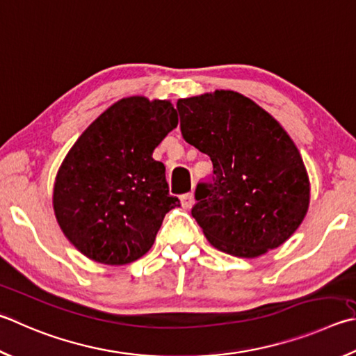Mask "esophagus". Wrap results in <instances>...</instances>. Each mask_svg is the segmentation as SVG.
<instances>
[{
    "label": "esophagus",
    "instance_id": "obj_1",
    "mask_svg": "<svg viewBox=\"0 0 356 356\" xmlns=\"http://www.w3.org/2000/svg\"><path fill=\"white\" fill-rule=\"evenodd\" d=\"M180 204H182L184 209H191L195 205V195L193 193H186V195L180 196Z\"/></svg>",
    "mask_w": 356,
    "mask_h": 356
}]
</instances>
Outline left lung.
I'll list each match as a JSON object with an SVG mask.
<instances>
[{
	"mask_svg": "<svg viewBox=\"0 0 356 356\" xmlns=\"http://www.w3.org/2000/svg\"><path fill=\"white\" fill-rule=\"evenodd\" d=\"M186 143L207 154L213 182L199 184L191 215L218 250L255 258L285 243L309 205V179L285 129L232 90L179 99Z\"/></svg>",
	"mask_w": 356,
	"mask_h": 356,
	"instance_id": "8db88e82",
	"label": "left lung"
}]
</instances>
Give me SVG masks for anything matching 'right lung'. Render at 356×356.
Listing matches in <instances>:
<instances>
[{
    "label": "right lung",
    "instance_id": "right-lung-1",
    "mask_svg": "<svg viewBox=\"0 0 356 356\" xmlns=\"http://www.w3.org/2000/svg\"><path fill=\"white\" fill-rule=\"evenodd\" d=\"M166 99L122 98L101 113L63 159L53 209L63 235L90 260L132 263L156 241L165 215L179 207L165 166L152 152L177 127Z\"/></svg>",
    "mask_w": 356,
    "mask_h": 356
}]
</instances>
